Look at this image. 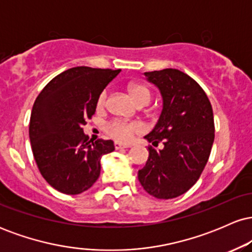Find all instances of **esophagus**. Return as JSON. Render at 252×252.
<instances>
[{
  "mask_svg": "<svg viewBox=\"0 0 252 252\" xmlns=\"http://www.w3.org/2000/svg\"><path fill=\"white\" fill-rule=\"evenodd\" d=\"M115 149H123V148H129L130 146H126V144H121V143H117L115 142Z\"/></svg>",
  "mask_w": 252,
  "mask_h": 252,
  "instance_id": "34e87169",
  "label": "esophagus"
}]
</instances>
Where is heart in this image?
<instances>
[{
  "label": "heart",
  "instance_id": "b5f03b06",
  "mask_svg": "<svg viewBox=\"0 0 252 252\" xmlns=\"http://www.w3.org/2000/svg\"><path fill=\"white\" fill-rule=\"evenodd\" d=\"M129 94L137 104H148L152 98L149 89L142 84H132L129 88ZM106 98H108V91L104 90L99 94L97 98V108L102 109L105 106ZM141 130V126L135 122H124V121L114 120L106 123L105 131L108 135L118 142H129L132 136L137 134Z\"/></svg>",
  "mask_w": 252,
  "mask_h": 252
}]
</instances>
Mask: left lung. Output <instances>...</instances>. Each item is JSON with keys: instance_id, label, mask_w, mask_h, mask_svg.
I'll return each mask as SVG.
<instances>
[{"instance_id": "1", "label": "left lung", "mask_w": 252, "mask_h": 252, "mask_svg": "<svg viewBox=\"0 0 252 252\" xmlns=\"http://www.w3.org/2000/svg\"><path fill=\"white\" fill-rule=\"evenodd\" d=\"M163 98V109L155 128L144 138L148 147L146 166L138 180L146 192L158 199L184 194L200 178L215 141V121L209 98L193 78L175 68L146 72Z\"/></svg>"}]
</instances>
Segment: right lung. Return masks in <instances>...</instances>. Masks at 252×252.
Listing matches in <instances>:
<instances>
[{
	"mask_svg": "<svg viewBox=\"0 0 252 252\" xmlns=\"http://www.w3.org/2000/svg\"><path fill=\"white\" fill-rule=\"evenodd\" d=\"M121 70L78 66L54 77L36 97L30 140L40 173L53 189L80 194L100 174V158L115 150L111 140L91 141L83 126L97 98Z\"/></svg>",
	"mask_w": 252,
	"mask_h": 252,
	"instance_id": "obj_1",
	"label": "right lung"
}]
</instances>
